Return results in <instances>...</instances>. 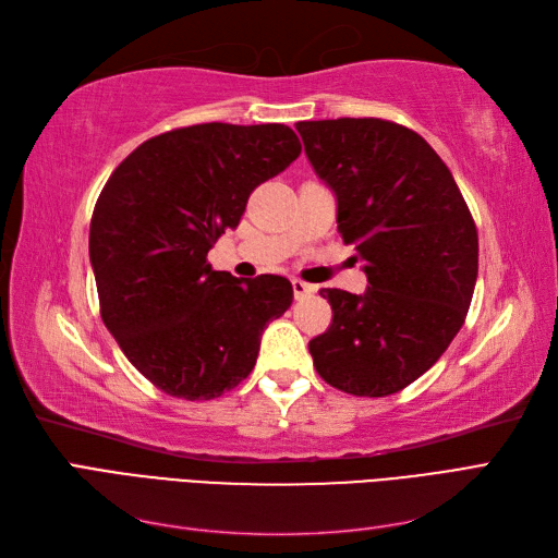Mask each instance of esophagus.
I'll use <instances>...</instances> for the list:
<instances>
[{
  "mask_svg": "<svg viewBox=\"0 0 558 558\" xmlns=\"http://www.w3.org/2000/svg\"><path fill=\"white\" fill-rule=\"evenodd\" d=\"M293 293H295V300H302V298L316 293V286L305 283V281H300V279H293Z\"/></svg>",
  "mask_w": 558,
  "mask_h": 558,
  "instance_id": "esophagus-1",
  "label": "esophagus"
}]
</instances>
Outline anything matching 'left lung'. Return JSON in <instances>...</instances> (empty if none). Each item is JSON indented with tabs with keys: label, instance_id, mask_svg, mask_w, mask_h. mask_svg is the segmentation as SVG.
<instances>
[{
	"label": "left lung",
	"instance_id": "8db88e82",
	"mask_svg": "<svg viewBox=\"0 0 558 558\" xmlns=\"http://www.w3.org/2000/svg\"><path fill=\"white\" fill-rule=\"evenodd\" d=\"M337 230L356 246L365 293L320 289L330 328L316 373L351 396L384 398L430 369L461 330L477 281V228L449 167L410 128L381 118L295 123Z\"/></svg>",
	"mask_w": 558,
	"mask_h": 558
}]
</instances>
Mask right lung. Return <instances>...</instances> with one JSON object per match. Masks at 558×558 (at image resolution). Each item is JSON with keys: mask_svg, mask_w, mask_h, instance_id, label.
I'll return each instance as SVG.
<instances>
[{"mask_svg": "<svg viewBox=\"0 0 558 558\" xmlns=\"http://www.w3.org/2000/svg\"><path fill=\"white\" fill-rule=\"evenodd\" d=\"M281 123H202L144 142L116 167L90 221L99 312L128 361L183 400H211L256 365L260 335L293 302L279 275L238 279L207 253L248 195L300 156Z\"/></svg>", "mask_w": 558, "mask_h": 558, "instance_id": "add662e5", "label": "right lung"}]
</instances>
